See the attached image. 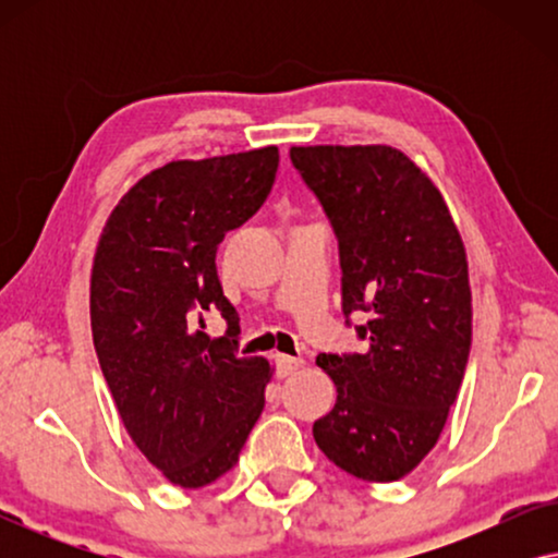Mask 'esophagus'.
I'll return each mask as SVG.
<instances>
[{
	"instance_id": "34e87169",
	"label": "esophagus",
	"mask_w": 558,
	"mask_h": 558,
	"mask_svg": "<svg viewBox=\"0 0 558 558\" xmlns=\"http://www.w3.org/2000/svg\"><path fill=\"white\" fill-rule=\"evenodd\" d=\"M274 365H277V376L279 378H287V376H292L294 371L302 368V357L277 355V361H274Z\"/></svg>"
}]
</instances>
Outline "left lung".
Here are the masks:
<instances>
[{
	"mask_svg": "<svg viewBox=\"0 0 558 558\" xmlns=\"http://www.w3.org/2000/svg\"><path fill=\"white\" fill-rule=\"evenodd\" d=\"M340 251L342 315L365 353H319L335 409L312 426L327 460L368 483L409 475L445 429L472 345L468 254L426 172L386 144L292 147Z\"/></svg>",
	"mask_w": 558,
	"mask_h": 558,
	"instance_id": "left-lung-1",
	"label": "left lung"
}]
</instances>
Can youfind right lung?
<instances>
[{
  "mask_svg": "<svg viewBox=\"0 0 558 558\" xmlns=\"http://www.w3.org/2000/svg\"><path fill=\"white\" fill-rule=\"evenodd\" d=\"M279 149L180 159L144 174L106 220L90 271V330L121 422L180 487L239 462L271 368L239 355V312L216 269L218 243L271 193ZM229 330L213 341L204 317Z\"/></svg>",
  "mask_w": 558,
  "mask_h": 558,
  "instance_id": "obj_1",
  "label": "right lung"
}]
</instances>
